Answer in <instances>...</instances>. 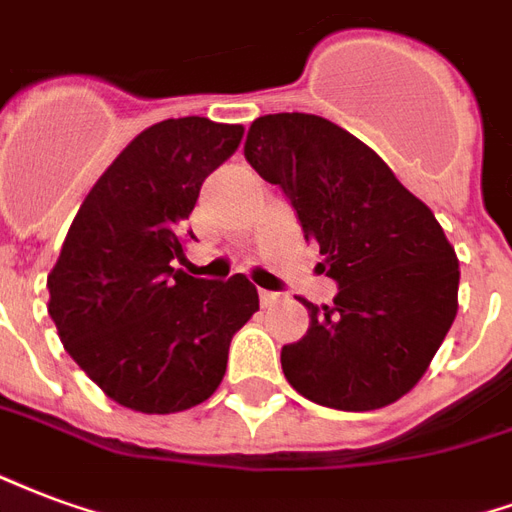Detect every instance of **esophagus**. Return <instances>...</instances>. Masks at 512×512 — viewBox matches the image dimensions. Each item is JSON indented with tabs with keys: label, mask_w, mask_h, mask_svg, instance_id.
<instances>
[{
	"label": "esophagus",
	"mask_w": 512,
	"mask_h": 512,
	"mask_svg": "<svg viewBox=\"0 0 512 512\" xmlns=\"http://www.w3.org/2000/svg\"><path fill=\"white\" fill-rule=\"evenodd\" d=\"M259 300H261V305L267 308V305H272V302H278V294H275V292H267V289H261V292H259Z\"/></svg>",
	"instance_id": "34e87169"
}]
</instances>
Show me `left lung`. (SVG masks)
<instances>
[{
  "mask_svg": "<svg viewBox=\"0 0 512 512\" xmlns=\"http://www.w3.org/2000/svg\"><path fill=\"white\" fill-rule=\"evenodd\" d=\"M245 158L297 210L333 305L302 300L311 327L283 374L313 404L371 412L423 379L458 311V256L434 212L349 130L316 114L253 119Z\"/></svg>",
  "mask_w": 512,
  "mask_h": 512,
  "instance_id": "1",
  "label": "left lung"
}]
</instances>
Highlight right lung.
Segmentation results:
<instances>
[{"label": "right lung", "instance_id": "1", "mask_svg": "<svg viewBox=\"0 0 512 512\" xmlns=\"http://www.w3.org/2000/svg\"><path fill=\"white\" fill-rule=\"evenodd\" d=\"M245 128L207 117L141 130L92 185L48 272V313L67 354L100 390L144 414L185 412L223 382L231 335L259 311L245 275L174 270L201 182Z\"/></svg>", "mask_w": 512, "mask_h": 512}]
</instances>
